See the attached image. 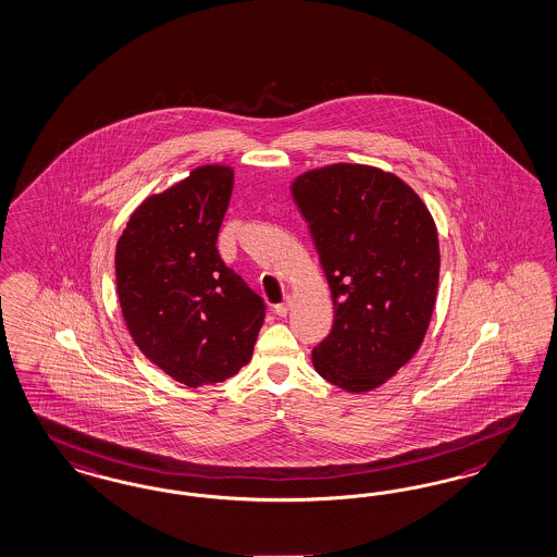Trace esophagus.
I'll list each match as a JSON object with an SVG mask.
<instances>
[{"label":"esophagus","instance_id":"obj_1","mask_svg":"<svg viewBox=\"0 0 557 557\" xmlns=\"http://www.w3.org/2000/svg\"><path fill=\"white\" fill-rule=\"evenodd\" d=\"M289 307H292V300L289 298H286L282 305H275L273 307V310H275V314H280V317H286L289 312Z\"/></svg>","mask_w":557,"mask_h":557}]
</instances>
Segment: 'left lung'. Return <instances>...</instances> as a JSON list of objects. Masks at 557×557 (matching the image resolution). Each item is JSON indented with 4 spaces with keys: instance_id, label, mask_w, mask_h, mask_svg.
I'll list each match as a JSON object with an SVG mask.
<instances>
[{
    "instance_id": "8db88e82",
    "label": "left lung",
    "mask_w": 557,
    "mask_h": 557,
    "mask_svg": "<svg viewBox=\"0 0 557 557\" xmlns=\"http://www.w3.org/2000/svg\"><path fill=\"white\" fill-rule=\"evenodd\" d=\"M335 308L312 366L347 393L386 383L418 349L436 307V222L404 178L368 164H326L292 181Z\"/></svg>"
}]
</instances>
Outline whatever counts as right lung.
I'll list each match as a JSON object with an SVG mask.
<instances>
[{"label":"right lung","mask_w":557,"mask_h":557,"mask_svg":"<svg viewBox=\"0 0 557 557\" xmlns=\"http://www.w3.org/2000/svg\"><path fill=\"white\" fill-rule=\"evenodd\" d=\"M234 171L203 164L135 208L116 240V298L139 351L189 388L249 364L263 298L215 249Z\"/></svg>","instance_id":"right-lung-1"}]
</instances>
